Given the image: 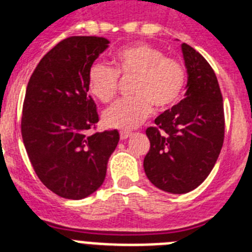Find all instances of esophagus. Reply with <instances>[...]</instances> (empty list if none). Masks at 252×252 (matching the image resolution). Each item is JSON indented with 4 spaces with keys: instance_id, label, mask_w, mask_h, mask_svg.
<instances>
[{
    "instance_id": "obj_1",
    "label": "esophagus",
    "mask_w": 252,
    "mask_h": 252,
    "mask_svg": "<svg viewBox=\"0 0 252 252\" xmlns=\"http://www.w3.org/2000/svg\"><path fill=\"white\" fill-rule=\"evenodd\" d=\"M130 136H131L130 131H121V132H120V137H121V140H126Z\"/></svg>"
}]
</instances>
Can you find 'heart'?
I'll return each mask as SVG.
<instances>
[{
  "mask_svg": "<svg viewBox=\"0 0 252 252\" xmlns=\"http://www.w3.org/2000/svg\"><path fill=\"white\" fill-rule=\"evenodd\" d=\"M119 77L132 79L130 94L103 113L106 126L131 130L153 113L164 112L179 102L187 84V70L173 58L164 57L159 48L135 44L121 49L113 57V69L94 63L87 73L90 92L102 103H108L117 92Z\"/></svg>",
  "mask_w": 252,
  "mask_h": 252,
  "instance_id": "b5f03b06",
  "label": "heart"
}]
</instances>
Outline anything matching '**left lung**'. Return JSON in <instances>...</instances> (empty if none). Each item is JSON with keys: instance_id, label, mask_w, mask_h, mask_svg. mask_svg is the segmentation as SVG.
I'll list each match as a JSON object with an SVG mask.
<instances>
[{"instance_id": "obj_1", "label": "left lung", "mask_w": 252, "mask_h": 252, "mask_svg": "<svg viewBox=\"0 0 252 252\" xmlns=\"http://www.w3.org/2000/svg\"><path fill=\"white\" fill-rule=\"evenodd\" d=\"M182 51L188 74L186 97L146 130L150 150L144 159L149 180L173 194L203 183L224 137L223 99L212 66L188 44H182Z\"/></svg>"}]
</instances>
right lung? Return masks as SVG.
<instances>
[{"mask_svg": "<svg viewBox=\"0 0 252 252\" xmlns=\"http://www.w3.org/2000/svg\"><path fill=\"white\" fill-rule=\"evenodd\" d=\"M110 41L98 36L62 40L40 60L26 88L21 133L31 165L51 192L66 199L94 193L119 144L117 130L90 133L98 122L87 73Z\"/></svg>", "mask_w": 252, "mask_h": 252, "instance_id": "obj_1", "label": "right lung"}]
</instances>
